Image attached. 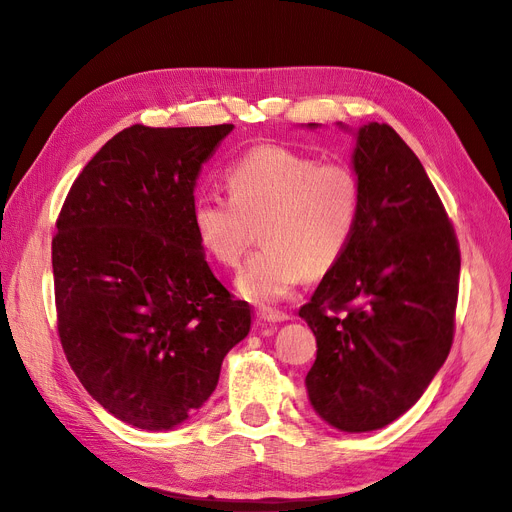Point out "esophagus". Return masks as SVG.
<instances>
[{"label": "esophagus", "mask_w": 512, "mask_h": 512, "mask_svg": "<svg viewBox=\"0 0 512 512\" xmlns=\"http://www.w3.org/2000/svg\"><path fill=\"white\" fill-rule=\"evenodd\" d=\"M287 319H289L287 312L272 310V308H259L257 310V321L259 323H280V321H287Z\"/></svg>", "instance_id": "obj_1"}]
</instances>
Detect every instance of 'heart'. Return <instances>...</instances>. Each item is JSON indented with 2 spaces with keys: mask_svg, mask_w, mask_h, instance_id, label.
I'll list each match as a JSON object with an SVG mask.
<instances>
[{
  "mask_svg": "<svg viewBox=\"0 0 512 512\" xmlns=\"http://www.w3.org/2000/svg\"><path fill=\"white\" fill-rule=\"evenodd\" d=\"M225 180L229 197L197 195L191 221L202 249L225 268L240 266L261 227L263 251L236 280L244 300H285L349 249L364 202L361 176L349 163L261 144L229 163Z\"/></svg>",
  "mask_w": 512,
  "mask_h": 512,
  "instance_id": "1",
  "label": "heart"
}]
</instances>
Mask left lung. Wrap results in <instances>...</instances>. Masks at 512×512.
Wrapping results in <instances>:
<instances>
[{
    "label": "left lung",
    "instance_id": "1",
    "mask_svg": "<svg viewBox=\"0 0 512 512\" xmlns=\"http://www.w3.org/2000/svg\"><path fill=\"white\" fill-rule=\"evenodd\" d=\"M353 168L357 232L300 317L317 336L312 408L342 432H370L404 415L447 359L461 255L432 180L391 125L357 131Z\"/></svg>",
    "mask_w": 512,
    "mask_h": 512
}]
</instances>
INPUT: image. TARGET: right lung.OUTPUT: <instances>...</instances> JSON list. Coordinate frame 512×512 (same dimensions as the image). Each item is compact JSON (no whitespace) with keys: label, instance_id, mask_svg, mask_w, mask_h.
Returning <instances> with one entry per match:
<instances>
[{"label":"right lung","instance_id":"add662e5","mask_svg":"<svg viewBox=\"0 0 512 512\" xmlns=\"http://www.w3.org/2000/svg\"><path fill=\"white\" fill-rule=\"evenodd\" d=\"M234 129L131 125L78 174L57 217V332L110 415L172 430L219 383L251 308L212 274L191 208L202 163Z\"/></svg>","mask_w":512,"mask_h":512}]
</instances>
